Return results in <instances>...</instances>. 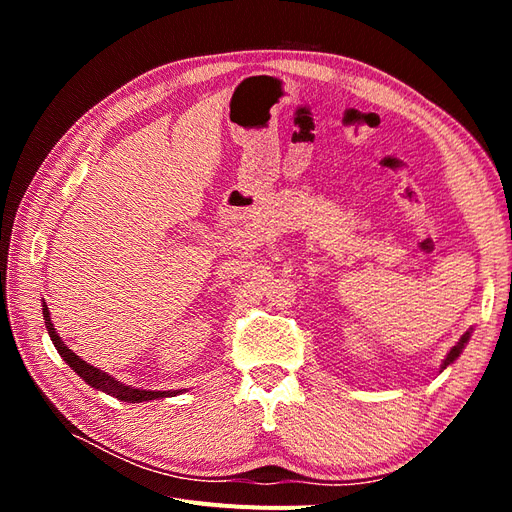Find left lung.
<instances>
[{"label":"left lung","mask_w":512,"mask_h":512,"mask_svg":"<svg viewBox=\"0 0 512 512\" xmlns=\"http://www.w3.org/2000/svg\"><path fill=\"white\" fill-rule=\"evenodd\" d=\"M468 337H470V333H466V335H463L461 339H459V342H457V346H453V350L451 352H448V356H446V361H444V365H442V369L448 365V363H453L455 359H457V356L461 354V350H463V346H466V342H468Z\"/></svg>","instance_id":"left-lung-1"}]
</instances>
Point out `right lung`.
I'll use <instances>...</instances> for the list:
<instances>
[{"mask_svg": "<svg viewBox=\"0 0 512 512\" xmlns=\"http://www.w3.org/2000/svg\"><path fill=\"white\" fill-rule=\"evenodd\" d=\"M42 314H44V322H46V331H49L53 344L57 348V352L64 356V361L79 374L89 386H94V389H100L104 391L106 395H113L121 401H128V404H141V401H149V399H160V397H170V395H177L181 391H143V389H132V386H126L117 382L115 378H111L108 374H104V371L96 369L94 365L85 363L81 356H76L64 342H61V337L57 335V331L53 329V322H51V316H49V307H46V303L42 305Z\"/></svg>", "mask_w": 512, "mask_h": 512, "instance_id": "right-lung-1", "label": "right lung"}]
</instances>
